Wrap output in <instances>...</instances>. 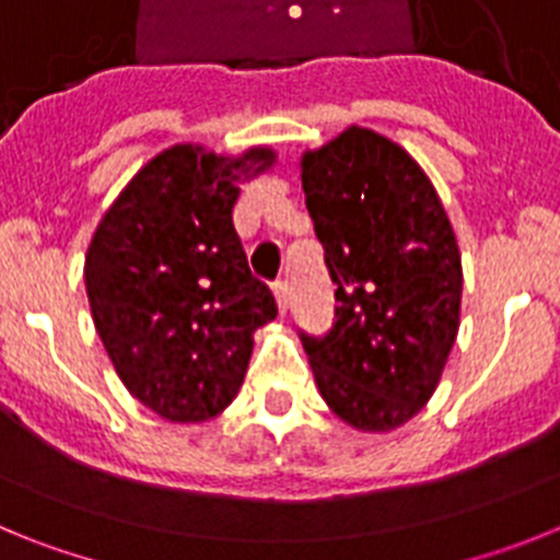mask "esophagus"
<instances>
[{"instance_id":"obj_1","label":"esophagus","mask_w":560,"mask_h":560,"mask_svg":"<svg viewBox=\"0 0 560 560\" xmlns=\"http://www.w3.org/2000/svg\"><path fill=\"white\" fill-rule=\"evenodd\" d=\"M271 291H275V300H277V308H280V314H285V311H289V291H285L283 280H275V283H271Z\"/></svg>"}]
</instances>
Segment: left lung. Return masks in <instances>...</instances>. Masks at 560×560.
<instances>
[{
  "instance_id": "left-lung-1",
  "label": "left lung",
  "mask_w": 560,
  "mask_h": 560,
  "mask_svg": "<svg viewBox=\"0 0 560 560\" xmlns=\"http://www.w3.org/2000/svg\"><path fill=\"white\" fill-rule=\"evenodd\" d=\"M300 167L339 303L328 334H303L316 387L359 432H393L427 407L457 339L452 221L423 167L370 128H345Z\"/></svg>"
}]
</instances>
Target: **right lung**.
<instances>
[{
    "label": "right lung",
    "instance_id": "right-lung-1",
    "mask_svg": "<svg viewBox=\"0 0 560 560\" xmlns=\"http://www.w3.org/2000/svg\"><path fill=\"white\" fill-rule=\"evenodd\" d=\"M271 148L219 156L165 148L108 207L86 252L89 308L133 398L171 423L224 412L244 384L252 334L277 316L232 226L249 176Z\"/></svg>",
    "mask_w": 560,
    "mask_h": 560
}]
</instances>
